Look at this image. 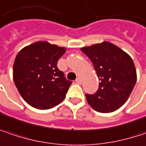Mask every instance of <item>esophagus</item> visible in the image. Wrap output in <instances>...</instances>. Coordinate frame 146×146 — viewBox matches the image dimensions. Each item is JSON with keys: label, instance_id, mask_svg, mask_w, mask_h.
<instances>
[{"label": "esophagus", "instance_id": "obj_1", "mask_svg": "<svg viewBox=\"0 0 146 146\" xmlns=\"http://www.w3.org/2000/svg\"><path fill=\"white\" fill-rule=\"evenodd\" d=\"M75 81H76V83H77L78 84H82V79H81L80 78H77Z\"/></svg>", "mask_w": 146, "mask_h": 146}]
</instances>
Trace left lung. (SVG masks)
Masks as SVG:
<instances>
[{"mask_svg": "<svg viewBox=\"0 0 146 146\" xmlns=\"http://www.w3.org/2000/svg\"><path fill=\"white\" fill-rule=\"evenodd\" d=\"M81 51L92 62L100 80L97 92L85 95L88 103L98 112L117 110L128 100L136 83L132 58L108 42L83 47Z\"/></svg>", "mask_w": 146, "mask_h": 146, "instance_id": "left-lung-1", "label": "left lung"}]
</instances>
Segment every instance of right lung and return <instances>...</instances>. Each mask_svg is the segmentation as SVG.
I'll return each instance as SVG.
<instances>
[{
	"label": "right lung",
	"mask_w": 146,
	"mask_h": 146,
	"mask_svg": "<svg viewBox=\"0 0 146 146\" xmlns=\"http://www.w3.org/2000/svg\"><path fill=\"white\" fill-rule=\"evenodd\" d=\"M66 48L37 42L21 49L16 57L13 78L21 97L38 110L55 107L65 99L72 84L57 67Z\"/></svg>",
	"instance_id": "obj_1"
}]
</instances>
